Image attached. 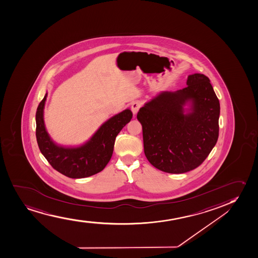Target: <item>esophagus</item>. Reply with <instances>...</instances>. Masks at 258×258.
Masks as SVG:
<instances>
[{
  "label": "esophagus",
  "instance_id": "esophagus-1",
  "mask_svg": "<svg viewBox=\"0 0 258 258\" xmlns=\"http://www.w3.org/2000/svg\"><path fill=\"white\" fill-rule=\"evenodd\" d=\"M142 104L139 100H136L134 101L131 104V110L133 112L134 115H136V113L138 112V110H140V108L142 107Z\"/></svg>",
  "mask_w": 258,
  "mask_h": 258
}]
</instances>
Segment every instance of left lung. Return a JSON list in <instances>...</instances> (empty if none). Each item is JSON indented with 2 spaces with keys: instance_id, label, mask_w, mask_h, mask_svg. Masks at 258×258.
<instances>
[{
  "instance_id": "left-lung-1",
  "label": "left lung",
  "mask_w": 258,
  "mask_h": 258,
  "mask_svg": "<svg viewBox=\"0 0 258 258\" xmlns=\"http://www.w3.org/2000/svg\"><path fill=\"white\" fill-rule=\"evenodd\" d=\"M187 85L163 92L137 113L147 159L168 173H184L202 165L219 137L220 101L209 77L190 75ZM187 101H191V112L183 114Z\"/></svg>"
}]
</instances>
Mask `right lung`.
Masks as SVG:
<instances>
[{
	"instance_id": "add662e5",
	"label": "right lung",
	"mask_w": 258,
	"mask_h": 258,
	"mask_svg": "<svg viewBox=\"0 0 258 258\" xmlns=\"http://www.w3.org/2000/svg\"><path fill=\"white\" fill-rule=\"evenodd\" d=\"M46 95L36 112V137L42 154L53 168L70 178H83L101 171L112 156L115 140L122 127L131 122L133 113L123 110L104 122L99 131L80 148L58 147L50 140L44 127V106Z\"/></svg>"
}]
</instances>
